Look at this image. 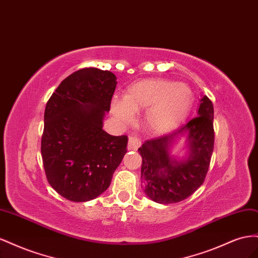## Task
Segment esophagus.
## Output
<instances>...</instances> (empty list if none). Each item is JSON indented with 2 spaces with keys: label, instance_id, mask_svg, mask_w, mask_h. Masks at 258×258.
Returning a JSON list of instances; mask_svg holds the SVG:
<instances>
[{
  "label": "esophagus",
  "instance_id": "1",
  "mask_svg": "<svg viewBox=\"0 0 258 258\" xmlns=\"http://www.w3.org/2000/svg\"><path fill=\"white\" fill-rule=\"evenodd\" d=\"M141 141L136 137V136H130L128 137V145H127V149L128 150H137L141 146Z\"/></svg>",
  "mask_w": 258,
  "mask_h": 258
}]
</instances>
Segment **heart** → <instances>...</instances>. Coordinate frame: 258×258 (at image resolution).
I'll list each match as a JSON object with an SVG mask.
<instances>
[{
  "label": "heart",
  "instance_id": "1",
  "mask_svg": "<svg viewBox=\"0 0 258 258\" xmlns=\"http://www.w3.org/2000/svg\"><path fill=\"white\" fill-rule=\"evenodd\" d=\"M192 104L194 93L187 84L166 79H145L128 85L122 99L112 100L111 112L127 124L134 121L135 112L146 110V132L162 136L180 126Z\"/></svg>",
  "mask_w": 258,
  "mask_h": 258
}]
</instances>
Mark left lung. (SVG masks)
Returning a JSON list of instances; mask_svg holds the SVG:
<instances>
[{
    "label": "left lung",
    "mask_w": 258,
    "mask_h": 258,
    "mask_svg": "<svg viewBox=\"0 0 258 258\" xmlns=\"http://www.w3.org/2000/svg\"><path fill=\"white\" fill-rule=\"evenodd\" d=\"M214 107L203 96L197 116L171 135L147 141L138 149L143 158L142 188L152 201L172 204L185 200L200 187L207 176L214 149ZM181 139L186 151L172 153Z\"/></svg>",
    "instance_id": "obj_1"
}]
</instances>
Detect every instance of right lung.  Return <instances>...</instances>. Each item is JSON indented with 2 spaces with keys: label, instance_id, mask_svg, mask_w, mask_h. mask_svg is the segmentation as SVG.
<instances>
[{
  "label": "right lung",
  "instance_id": "right-lung-1",
  "mask_svg": "<svg viewBox=\"0 0 258 258\" xmlns=\"http://www.w3.org/2000/svg\"><path fill=\"white\" fill-rule=\"evenodd\" d=\"M115 86L112 72L85 68L66 78L47 101L43 165L49 185L69 201L105 192L127 151L126 136L102 130Z\"/></svg>",
  "mask_w": 258,
  "mask_h": 258
}]
</instances>
